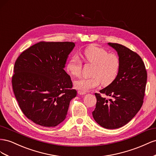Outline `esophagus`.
<instances>
[{
  "label": "esophagus",
  "mask_w": 156,
  "mask_h": 156,
  "mask_svg": "<svg viewBox=\"0 0 156 156\" xmlns=\"http://www.w3.org/2000/svg\"><path fill=\"white\" fill-rule=\"evenodd\" d=\"M78 93L79 95H85V94H86V92H84V91L79 90V91H78Z\"/></svg>",
  "instance_id": "obj_1"
}]
</instances>
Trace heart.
<instances>
[{
    "label": "heart",
    "mask_w": 156,
    "mask_h": 156,
    "mask_svg": "<svg viewBox=\"0 0 156 156\" xmlns=\"http://www.w3.org/2000/svg\"><path fill=\"white\" fill-rule=\"evenodd\" d=\"M86 63L93 65L90 78H83L75 81L74 87L87 92L99 86L100 83L108 86L114 82L120 69V59L114 53H108L105 48L90 45L85 48L82 54ZM66 70L75 77L82 74V62L77 55H73L66 64Z\"/></svg>",
    "instance_id": "b5f03b06"
}]
</instances>
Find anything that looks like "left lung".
Here are the masks:
<instances>
[{"mask_svg":"<svg viewBox=\"0 0 156 156\" xmlns=\"http://www.w3.org/2000/svg\"><path fill=\"white\" fill-rule=\"evenodd\" d=\"M118 52L120 69L117 77L95 93L97 103L93 117L106 129L125 126L140 110L145 95L147 72L143 61L135 51L117 43H108ZM104 96H102V95ZM110 97L108 100L104 96Z\"/></svg>","mask_w":156,"mask_h":156,"instance_id":"1","label":"left lung"}]
</instances>
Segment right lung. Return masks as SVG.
<instances>
[{
	"mask_svg": "<svg viewBox=\"0 0 156 156\" xmlns=\"http://www.w3.org/2000/svg\"><path fill=\"white\" fill-rule=\"evenodd\" d=\"M71 42H40L22 52L14 67L12 85L20 108L39 126L51 127L65 119L76 96L65 70Z\"/></svg>",
	"mask_w": 156,
	"mask_h": 156,
	"instance_id": "add662e5",
	"label": "right lung"
}]
</instances>
